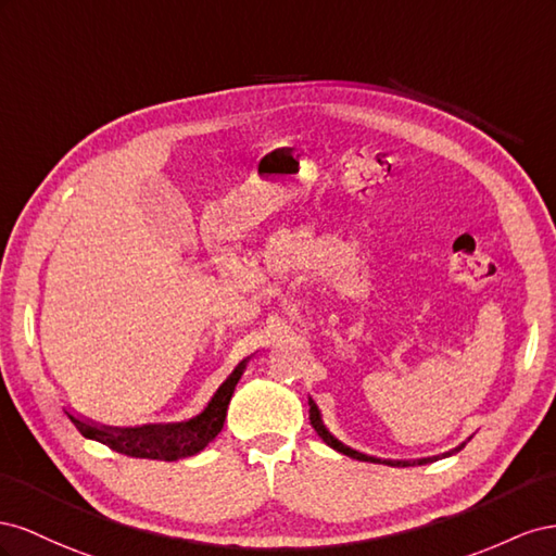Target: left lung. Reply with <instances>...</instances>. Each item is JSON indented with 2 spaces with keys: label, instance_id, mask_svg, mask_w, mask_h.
Wrapping results in <instances>:
<instances>
[{
  "label": "left lung",
  "instance_id": "1",
  "mask_svg": "<svg viewBox=\"0 0 556 556\" xmlns=\"http://www.w3.org/2000/svg\"><path fill=\"white\" fill-rule=\"evenodd\" d=\"M309 424L314 426V431L319 433V438L326 442V445H330L332 450H338L340 454H346V456H352V458H358V462H372V464H387V466H401V468H407V466H426V464H433V462H438L440 456H428V458H417V462H391V458H377V456H368V454H363V452H356V450H352V447H346L344 442H340L338 438H332L330 435V431L328 428L324 426V421H321V415H319V407H316V403L309 399ZM466 447V442H462V445H458L456 450H452V452H445L442 456H452L454 452H458V450H464Z\"/></svg>",
  "mask_w": 556,
  "mask_h": 556
}]
</instances>
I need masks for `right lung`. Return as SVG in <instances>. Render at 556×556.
<instances>
[{
  "label": "right lung",
  "mask_w": 556,
  "mask_h": 556,
  "mask_svg": "<svg viewBox=\"0 0 556 556\" xmlns=\"http://www.w3.org/2000/svg\"><path fill=\"white\" fill-rule=\"evenodd\" d=\"M247 368V358L232 370V375L218 387L210 405L198 417L179 424H147L137 428H111L74 417L67 412L72 424L84 438L98 440L118 454L135 458H153V462H179V458L202 452L220 433L226 421V412L232 391Z\"/></svg>",
  "instance_id": "1"
}]
</instances>
